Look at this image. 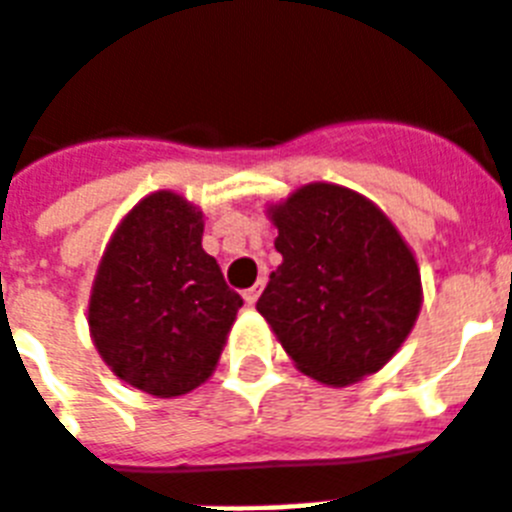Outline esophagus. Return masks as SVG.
<instances>
[{"instance_id":"esophagus-1","label":"esophagus","mask_w":512,"mask_h":512,"mask_svg":"<svg viewBox=\"0 0 512 512\" xmlns=\"http://www.w3.org/2000/svg\"><path fill=\"white\" fill-rule=\"evenodd\" d=\"M257 298H260V287H249V290H244V303H247V306H255L257 303Z\"/></svg>"}]
</instances>
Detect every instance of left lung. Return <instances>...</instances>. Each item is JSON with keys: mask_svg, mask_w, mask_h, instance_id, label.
<instances>
[{"mask_svg": "<svg viewBox=\"0 0 512 512\" xmlns=\"http://www.w3.org/2000/svg\"><path fill=\"white\" fill-rule=\"evenodd\" d=\"M282 265L257 300L300 373L349 386L403 346L421 308L416 257L376 204L314 182L268 209Z\"/></svg>", "mask_w": 512, "mask_h": 512, "instance_id": "8db88e82", "label": "left lung"}]
</instances>
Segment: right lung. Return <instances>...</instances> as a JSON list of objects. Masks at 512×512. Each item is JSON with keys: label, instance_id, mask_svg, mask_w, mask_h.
Returning <instances> with one entry per match:
<instances>
[{"label": "right lung", "instance_id": "obj_1", "mask_svg": "<svg viewBox=\"0 0 512 512\" xmlns=\"http://www.w3.org/2000/svg\"><path fill=\"white\" fill-rule=\"evenodd\" d=\"M204 214L171 190L142 198L117 225L93 279L88 325L101 360L155 397L212 376L244 306L201 247Z\"/></svg>", "mask_w": 512, "mask_h": 512}]
</instances>
